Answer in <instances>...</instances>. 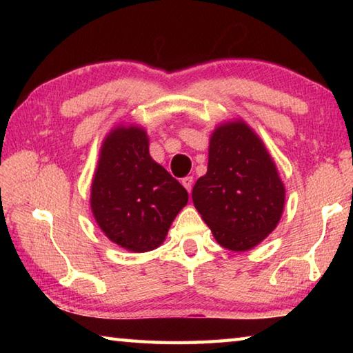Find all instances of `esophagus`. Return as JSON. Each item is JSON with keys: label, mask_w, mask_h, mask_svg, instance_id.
Here are the masks:
<instances>
[{"label": "esophagus", "mask_w": 353, "mask_h": 353, "mask_svg": "<svg viewBox=\"0 0 353 353\" xmlns=\"http://www.w3.org/2000/svg\"><path fill=\"white\" fill-rule=\"evenodd\" d=\"M182 185H183L185 188H187L188 193H191V187H193V177H191V176L183 177L182 179Z\"/></svg>", "instance_id": "esophagus-1"}]
</instances>
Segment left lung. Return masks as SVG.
<instances>
[{
  "label": "left lung",
  "instance_id": "1",
  "mask_svg": "<svg viewBox=\"0 0 353 353\" xmlns=\"http://www.w3.org/2000/svg\"><path fill=\"white\" fill-rule=\"evenodd\" d=\"M191 198L214 240L243 252L277 227L285 187L260 137L235 119L213 130L207 174L194 183Z\"/></svg>",
  "mask_w": 353,
  "mask_h": 353
}]
</instances>
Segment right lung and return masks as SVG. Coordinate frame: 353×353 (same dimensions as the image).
<instances>
[{
    "label": "right lung",
    "instance_id": "right-lung-1",
    "mask_svg": "<svg viewBox=\"0 0 353 353\" xmlns=\"http://www.w3.org/2000/svg\"><path fill=\"white\" fill-rule=\"evenodd\" d=\"M188 193L149 155L140 126L112 129L101 146L90 205L101 230L130 252H148L165 241Z\"/></svg>",
    "mask_w": 353,
    "mask_h": 353
}]
</instances>
